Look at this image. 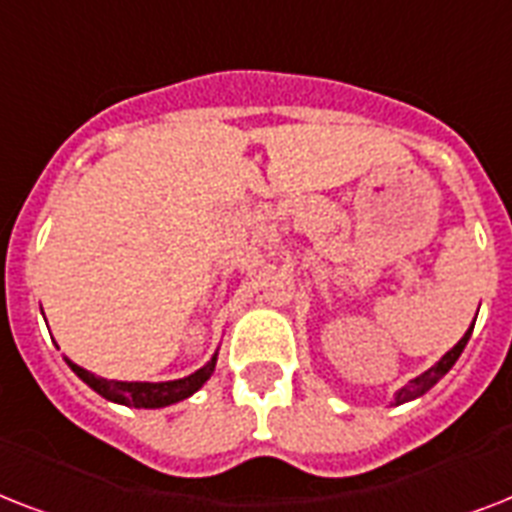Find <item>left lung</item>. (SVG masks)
Returning a JSON list of instances; mask_svg holds the SVG:
<instances>
[{
  "label": "left lung",
  "instance_id": "obj_1",
  "mask_svg": "<svg viewBox=\"0 0 512 512\" xmlns=\"http://www.w3.org/2000/svg\"><path fill=\"white\" fill-rule=\"evenodd\" d=\"M476 316H478V313H476ZM473 327H476V321L470 324V329H468V332H465V335H462V340L457 342V345H454L452 350H446L444 356L438 358L436 364L430 366L428 372H422L420 377H414V380L406 382L404 388H401L396 393V398H393V406L406 404V401H414V398L425 396V393H428V390L433 388V385H436V382L441 380V377H444V374L449 372V369H452L454 364H457V358H460V353H462V350H465V345H468L470 335H473Z\"/></svg>",
  "mask_w": 512,
  "mask_h": 512
}]
</instances>
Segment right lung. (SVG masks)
<instances>
[{"mask_svg": "<svg viewBox=\"0 0 512 512\" xmlns=\"http://www.w3.org/2000/svg\"><path fill=\"white\" fill-rule=\"evenodd\" d=\"M71 372L79 377L82 382H87L98 396H103L106 401H114V404L135 406V409H162V406L177 404L183 398L193 396L196 390L204 385V382L212 377L217 364V353L209 358L207 364L196 369L188 377H180V380H167V382H124V380H106V377H98V374L87 372L84 366L68 361Z\"/></svg>", "mask_w": 512, "mask_h": 512, "instance_id": "1", "label": "right lung"}]
</instances>
